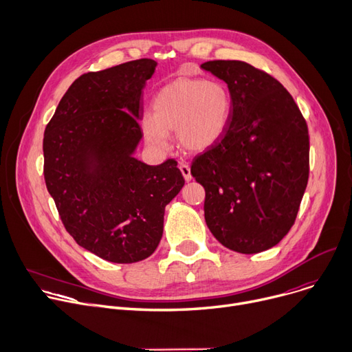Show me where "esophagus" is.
Returning a JSON list of instances; mask_svg holds the SVG:
<instances>
[{"mask_svg": "<svg viewBox=\"0 0 352 352\" xmlns=\"http://www.w3.org/2000/svg\"><path fill=\"white\" fill-rule=\"evenodd\" d=\"M179 169H180V172H182V175H183V177H185V180H186V182L192 180V175H190V166H189L188 163H185V162L180 163Z\"/></svg>", "mask_w": 352, "mask_h": 352, "instance_id": "obj_1", "label": "esophagus"}]
</instances>
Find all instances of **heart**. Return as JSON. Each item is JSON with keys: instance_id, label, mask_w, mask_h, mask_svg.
I'll list each match as a JSON object with an SVG mask.
<instances>
[{"instance_id": "1", "label": "heart", "mask_w": 352, "mask_h": 352, "mask_svg": "<svg viewBox=\"0 0 352 352\" xmlns=\"http://www.w3.org/2000/svg\"><path fill=\"white\" fill-rule=\"evenodd\" d=\"M232 111L229 90L219 81L179 78L153 100V114H144L142 127L147 143L166 150L169 131L190 152H205L226 131Z\"/></svg>"}]
</instances>
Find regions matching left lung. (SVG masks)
Instances as JSON below:
<instances>
[{
	"instance_id": "1",
	"label": "left lung",
	"mask_w": 352,
	"mask_h": 352,
	"mask_svg": "<svg viewBox=\"0 0 352 352\" xmlns=\"http://www.w3.org/2000/svg\"><path fill=\"white\" fill-rule=\"evenodd\" d=\"M200 67L223 80L232 98L222 139L190 167L206 192L205 221L228 249L258 254L295 223L309 176L308 126L271 74L238 60Z\"/></svg>"
}]
</instances>
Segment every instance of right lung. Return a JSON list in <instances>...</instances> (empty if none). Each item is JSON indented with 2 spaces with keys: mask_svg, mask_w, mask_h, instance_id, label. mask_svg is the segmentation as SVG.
<instances>
[{
  "mask_svg": "<svg viewBox=\"0 0 352 352\" xmlns=\"http://www.w3.org/2000/svg\"><path fill=\"white\" fill-rule=\"evenodd\" d=\"M156 64L140 58L80 76L44 131L45 186L65 230L114 263L155 252L164 208L185 185L175 159L148 166L133 157L143 135L142 90Z\"/></svg>",
  "mask_w": 352,
  "mask_h": 352,
  "instance_id": "right-lung-1",
  "label": "right lung"
}]
</instances>
